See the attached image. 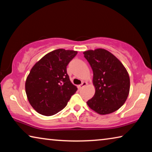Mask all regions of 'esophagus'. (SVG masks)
I'll return each mask as SVG.
<instances>
[{"label":"esophagus","instance_id":"1","mask_svg":"<svg viewBox=\"0 0 152 152\" xmlns=\"http://www.w3.org/2000/svg\"><path fill=\"white\" fill-rule=\"evenodd\" d=\"M87 85V83L86 82H82V84H80V85H78V88H79V89H81V88H83V87H84V86H86Z\"/></svg>","mask_w":152,"mask_h":152}]
</instances>
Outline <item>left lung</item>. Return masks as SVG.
Wrapping results in <instances>:
<instances>
[{
    "label": "left lung",
    "instance_id": "8db88e82",
    "mask_svg": "<svg viewBox=\"0 0 152 152\" xmlns=\"http://www.w3.org/2000/svg\"><path fill=\"white\" fill-rule=\"evenodd\" d=\"M93 72L92 84L95 93L86 102L99 115H108L121 107L130 90L127 70L117 58L104 49L97 48L83 52Z\"/></svg>",
    "mask_w": 152,
    "mask_h": 152
}]
</instances>
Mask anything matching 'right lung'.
Here are the masks:
<instances>
[{"label": "right lung", "mask_w": 152, "mask_h": 152, "mask_svg": "<svg viewBox=\"0 0 152 152\" xmlns=\"http://www.w3.org/2000/svg\"><path fill=\"white\" fill-rule=\"evenodd\" d=\"M78 51L58 49L47 53L32 67L25 81L28 101L38 113L51 116L65 107L77 87L66 66Z\"/></svg>", "instance_id": "right-lung-1"}]
</instances>
